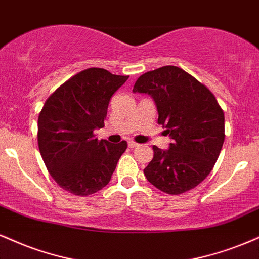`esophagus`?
Returning <instances> with one entry per match:
<instances>
[{"mask_svg": "<svg viewBox=\"0 0 259 259\" xmlns=\"http://www.w3.org/2000/svg\"><path fill=\"white\" fill-rule=\"evenodd\" d=\"M127 146H129L130 148H135V147H138L139 143H136V142H134V141H129V142H127Z\"/></svg>", "mask_w": 259, "mask_h": 259, "instance_id": "esophagus-1", "label": "esophagus"}]
</instances>
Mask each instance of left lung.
<instances>
[{"label": "left lung", "instance_id": "left-lung-1", "mask_svg": "<svg viewBox=\"0 0 259 259\" xmlns=\"http://www.w3.org/2000/svg\"><path fill=\"white\" fill-rule=\"evenodd\" d=\"M134 93L153 99L158 123L172 139L169 149L153 146L146 179L167 194L197 187L212 170L224 142V114L204 84L176 66L143 73Z\"/></svg>", "mask_w": 259, "mask_h": 259}]
</instances>
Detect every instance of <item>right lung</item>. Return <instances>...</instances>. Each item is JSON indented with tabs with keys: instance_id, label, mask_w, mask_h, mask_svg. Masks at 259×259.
<instances>
[{
	"instance_id": "right-lung-1",
	"label": "right lung",
	"mask_w": 259,
	"mask_h": 259,
	"mask_svg": "<svg viewBox=\"0 0 259 259\" xmlns=\"http://www.w3.org/2000/svg\"><path fill=\"white\" fill-rule=\"evenodd\" d=\"M127 76L92 67L77 73L47 99L38 116V148L47 169L61 188L87 197L111 181L127 143L99 141L112 95Z\"/></svg>"
}]
</instances>
